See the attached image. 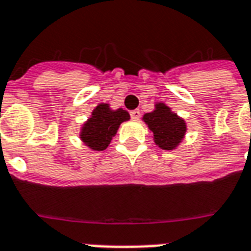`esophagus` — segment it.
Here are the masks:
<instances>
[{"instance_id":"obj_1","label":"esophagus","mask_w":251,"mask_h":251,"mask_svg":"<svg viewBox=\"0 0 251 251\" xmlns=\"http://www.w3.org/2000/svg\"><path fill=\"white\" fill-rule=\"evenodd\" d=\"M130 116H131V118H133L134 121H137V120H139L141 118V112L138 109H134L130 112Z\"/></svg>"}]
</instances>
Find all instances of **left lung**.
I'll list each match as a JSON object with an SVG mask.
<instances>
[{
    "label": "left lung",
    "instance_id": "left-lung-1",
    "mask_svg": "<svg viewBox=\"0 0 251 251\" xmlns=\"http://www.w3.org/2000/svg\"><path fill=\"white\" fill-rule=\"evenodd\" d=\"M143 121L153 134V142L161 150L178 147L186 134V122L164 102H156L155 109L143 116Z\"/></svg>",
    "mask_w": 251,
    "mask_h": 251
}]
</instances>
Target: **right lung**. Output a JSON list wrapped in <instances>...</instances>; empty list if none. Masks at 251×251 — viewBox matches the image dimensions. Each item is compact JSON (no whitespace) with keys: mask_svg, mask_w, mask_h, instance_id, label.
Wrapping results in <instances>:
<instances>
[{"mask_svg":"<svg viewBox=\"0 0 251 251\" xmlns=\"http://www.w3.org/2000/svg\"><path fill=\"white\" fill-rule=\"evenodd\" d=\"M129 120L130 114L126 110L122 108L112 109L109 104L101 102L92 110L91 117L82 126L79 133L80 141L88 149L102 151L109 146L122 122Z\"/></svg>","mask_w":251,"mask_h":251,"instance_id":"right-lung-1","label":"right lung"}]
</instances>
